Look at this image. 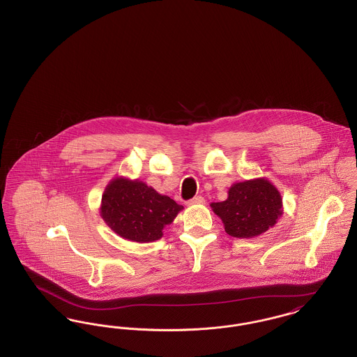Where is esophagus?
Segmentation results:
<instances>
[{"instance_id": "1", "label": "esophagus", "mask_w": 357, "mask_h": 357, "mask_svg": "<svg viewBox=\"0 0 357 357\" xmlns=\"http://www.w3.org/2000/svg\"><path fill=\"white\" fill-rule=\"evenodd\" d=\"M186 204L187 206H192V204H204V197H201V195H198V197H194L192 199L187 201Z\"/></svg>"}]
</instances>
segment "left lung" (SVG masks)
Instances as JSON below:
<instances>
[{
    "label": "left lung",
    "instance_id": "left-lung-1",
    "mask_svg": "<svg viewBox=\"0 0 357 357\" xmlns=\"http://www.w3.org/2000/svg\"><path fill=\"white\" fill-rule=\"evenodd\" d=\"M225 231L236 238H253L273 227L282 215L280 191L266 178L234 183L223 202L211 204Z\"/></svg>",
    "mask_w": 357,
    "mask_h": 357
}]
</instances>
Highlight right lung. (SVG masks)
Wrapping results in <instances>:
<instances>
[{
	"label": "right lung",
	"mask_w": 357,
	"mask_h": 357,
	"mask_svg": "<svg viewBox=\"0 0 357 357\" xmlns=\"http://www.w3.org/2000/svg\"><path fill=\"white\" fill-rule=\"evenodd\" d=\"M182 208L144 182L115 178L104 190L100 215L120 237L144 243L162 238Z\"/></svg>",
	"instance_id": "1"
}]
</instances>
